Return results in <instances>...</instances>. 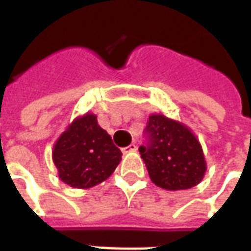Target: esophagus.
I'll return each instance as SVG.
<instances>
[{
	"label": "esophagus",
	"mask_w": 251,
	"mask_h": 251,
	"mask_svg": "<svg viewBox=\"0 0 251 251\" xmlns=\"http://www.w3.org/2000/svg\"><path fill=\"white\" fill-rule=\"evenodd\" d=\"M137 151V145L136 144H130L129 147H126L122 149V152L124 153H130V152H136Z\"/></svg>",
	"instance_id": "34e87169"
}]
</instances>
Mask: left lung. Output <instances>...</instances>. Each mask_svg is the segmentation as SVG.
<instances>
[{
    "label": "left lung",
    "mask_w": 251,
    "mask_h": 251,
    "mask_svg": "<svg viewBox=\"0 0 251 251\" xmlns=\"http://www.w3.org/2000/svg\"><path fill=\"white\" fill-rule=\"evenodd\" d=\"M148 145L140 147L149 177L160 188L177 191L198 185L207 171L203 149L188 126L163 114H151Z\"/></svg>",
    "instance_id": "1"
}]
</instances>
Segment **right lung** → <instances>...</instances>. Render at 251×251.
Here are the masks:
<instances>
[{"mask_svg":"<svg viewBox=\"0 0 251 251\" xmlns=\"http://www.w3.org/2000/svg\"><path fill=\"white\" fill-rule=\"evenodd\" d=\"M122 153L107 131L98 125L97 115L77 117L59 136L52 160L59 179L74 188H91L110 177Z\"/></svg>","mask_w":251,"mask_h":251,"instance_id":"add662e5","label":"right lung"}]
</instances>
